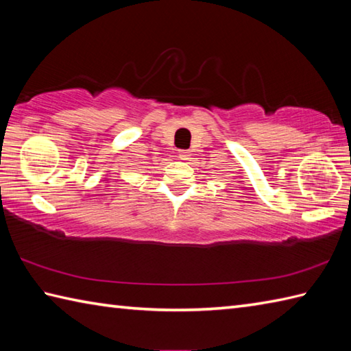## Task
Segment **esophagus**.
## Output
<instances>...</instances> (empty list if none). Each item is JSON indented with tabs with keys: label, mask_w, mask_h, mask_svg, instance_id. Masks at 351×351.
Listing matches in <instances>:
<instances>
[{
	"label": "esophagus",
	"mask_w": 351,
	"mask_h": 351,
	"mask_svg": "<svg viewBox=\"0 0 351 351\" xmlns=\"http://www.w3.org/2000/svg\"><path fill=\"white\" fill-rule=\"evenodd\" d=\"M178 154H180V158L181 160H189V156H190V152L187 151V149H181V151L178 152Z\"/></svg>",
	"instance_id": "obj_1"
}]
</instances>
